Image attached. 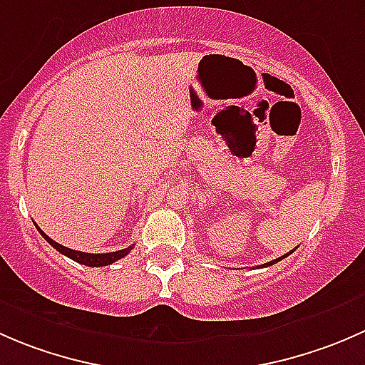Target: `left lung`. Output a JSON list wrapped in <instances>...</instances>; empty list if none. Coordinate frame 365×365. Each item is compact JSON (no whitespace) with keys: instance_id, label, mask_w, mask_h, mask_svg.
I'll return each mask as SVG.
<instances>
[{"instance_id":"8db88e82","label":"left lung","mask_w":365,"mask_h":365,"mask_svg":"<svg viewBox=\"0 0 365 365\" xmlns=\"http://www.w3.org/2000/svg\"><path fill=\"white\" fill-rule=\"evenodd\" d=\"M293 252V251H292ZM292 252H288V254H284V256H281V257H277V259H274V261H268V263H264L263 264V267H270V264H275V263H277V261H281V259H284V257L286 256H289V254H292Z\"/></svg>"}]
</instances>
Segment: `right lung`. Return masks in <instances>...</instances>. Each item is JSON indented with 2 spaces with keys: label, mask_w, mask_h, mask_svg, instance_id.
Masks as SVG:
<instances>
[{
  "label": "right lung",
  "mask_w": 365,
  "mask_h": 365,
  "mask_svg": "<svg viewBox=\"0 0 365 365\" xmlns=\"http://www.w3.org/2000/svg\"><path fill=\"white\" fill-rule=\"evenodd\" d=\"M35 226H36V224H35ZM36 230H38V233L42 235L43 238H46L47 244L53 245V247L56 249L58 252L65 254V256L70 257V259L77 261V263H81V264H86V267H108V264H111V263H114V261L121 259V257H125V256H127L128 252L132 251V245H130V247H127V249H121V251H116V252H106V254H90V252L73 251V249L65 247V245L58 244V242H54L53 238L47 237V235L43 233V231L40 230L38 226H36Z\"/></svg>",
  "instance_id": "1"
}]
</instances>
